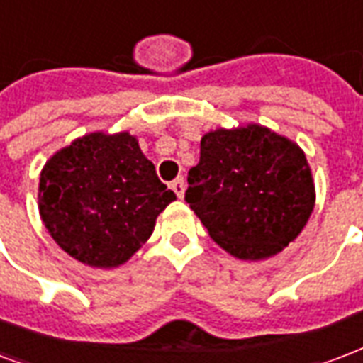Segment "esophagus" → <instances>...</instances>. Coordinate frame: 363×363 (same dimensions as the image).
Segmentation results:
<instances>
[{
  "label": "esophagus",
  "instance_id": "34e87169",
  "mask_svg": "<svg viewBox=\"0 0 363 363\" xmlns=\"http://www.w3.org/2000/svg\"><path fill=\"white\" fill-rule=\"evenodd\" d=\"M170 187H172V191L176 193V195H178L179 199H184V195H185V182H184V178H182V176L174 179V182H172V184H170Z\"/></svg>",
  "mask_w": 363,
  "mask_h": 363
}]
</instances>
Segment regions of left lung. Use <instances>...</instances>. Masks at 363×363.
Returning <instances> with one entry per match:
<instances>
[{"instance_id":"8db88e82","label":"left lung","mask_w":363,"mask_h":363,"mask_svg":"<svg viewBox=\"0 0 363 363\" xmlns=\"http://www.w3.org/2000/svg\"><path fill=\"white\" fill-rule=\"evenodd\" d=\"M187 184L191 211L212 239L241 260H262L285 249L315 203L301 147L258 124L204 133Z\"/></svg>"}]
</instances>
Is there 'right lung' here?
I'll return each instance as SVG.
<instances>
[{
	"label": "right lung",
	"mask_w": 363,
	"mask_h": 363,
	"mask_svg": "<svg viewBox=\"0 0 363 363\" xmlns=\"http://www.w3.org/2000/svg\"><path fill=\"white\" fill-rule=\"evenodd\" d=\"M38 206L55 243L91 268L138 252L176 195L128 132L78 138L45 162Z\"/></svg>",
	"instance_id": "add662e5"
}]
</instances>
